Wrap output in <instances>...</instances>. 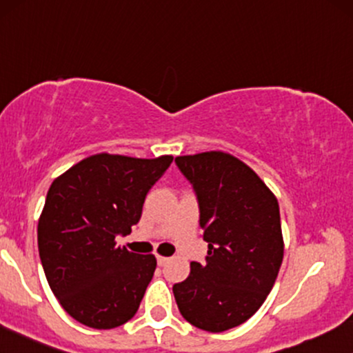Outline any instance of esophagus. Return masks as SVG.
<instances>
[{
  "label": "esophagus",
  "mask_w": 353,
  "mask_h": 353,
  "mask_svg": "<svg viewBox=\"0 0 353 353\" xmlns=\"http://www.w3.org/2000/svg\"><path fill=\"white\" fill-rule=\"evenodd\" d=\"M169 260H171V258H168V256H158V265L159 266H165L169 263Z\"/></svg>",
  "instance_id": "obj_1"
}]
</instances>
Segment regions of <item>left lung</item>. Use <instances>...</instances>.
Returning <instances> with one entry per match:
<instances>
[{"label":"left lung","instance_id":"obj_1","mask_svg":"<svg viewBox=\"0 0 353 353\" xmlns=\"http://www.w3.org/2000/svg\"><path fill=\"white\" fill-rule=\"evenodd\" d=\"M199 203L205 261L172 286L185 321L223 332L248 321L270 294L283 261L278 201L248 165L227 152L179 156Z\"/></svg>","mask_w":353,"mask_h":353}]
</instances>
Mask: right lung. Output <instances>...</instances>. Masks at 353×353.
<instances>
[{
    "instance_id": "obj_1",
    "label": "right lung",
    "mask_w": 353,
    "mask_h": 353,
    "mask_svg": "<svg viewBox=\"0 0 353 353\" xmlns=\"http://www.w3.org/2000/svg\"><path fill=\"white\" fill-rule=\"evenodd\" d=\"M171 163L172 156L95 154L50 185L37 225L39 256L54 296L80 324L113 329L138 311L156 258L131 253L114 239L130 235Z\"/></svg>"
}]
</instances>
